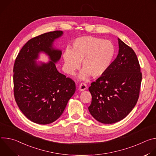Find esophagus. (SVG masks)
<instances>
[{"instance_id": "34e87169", "label": "esophagus", "mask_w": 156, "mask_h": 156, "mask_svg": "<svg viewBox=\"0 0 156 156\" xmlns=\"http://www.w3.org/2000/svg\"><path fill=\"white\" fill-rule=\"evenodd\" d=\"M87 89V86L85 83H81L79 86V90H80L81 91H83L84 90H86Z\"/></svg>"}]
</instances>
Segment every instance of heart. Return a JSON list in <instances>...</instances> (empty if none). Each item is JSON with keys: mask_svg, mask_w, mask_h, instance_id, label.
<instances>
[{"mask_svg": "<svg viewBox=\"0 0 156 156\" xmlns=\"http://www.w3.org/2000/svg\"><path fill=\"white\" fill-rule=\"evenodd\" d=\"M115 55V48L109 41L93 36L76 39L70 49H66L63 58L66 72L73 75L80 67L81 62L83 69L78 75L81 80L91 75L99 77L109 68Z\"/></svg>", "mask_w": 156, "mask_h": 156, "instance_id": "heart-1", "label": "heart"}]
</instances>
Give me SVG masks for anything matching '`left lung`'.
<instances>
[{
	"instance_id": "1",
	"label": "left lung",
	"mask_w": 156,
	"mask_h": 156,
	"mask_svg": "<svg viewBox=\"0 0 156 156\" xmlns=\"http://www.w3.org/2000/svg\"><path fill=\"white\" fill-rule=\"evenodd\" d=\"M119 53L107 70L91 83L88 107L98 122L112 124L125 118L135 106L142 80L135 52L118 38Z\"/></svg>"
}]
</instances>
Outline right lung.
I'll list each match as a JSON object with an SVG mask.
<instances>
[{
	"label": "right lung",
	"mask_w": 156,
	"mask_h": 156,
	"mask_svg": "<svg viewBox=\"0 0 156 156\" xmlns=\"http://www.w3.org/2000/svg\"><path fill=\"white\" fill-rule=\"evenodd\" d=\"M62 31L49 32L28 41L19 52L13 66L14 96L20 110L34 123L47 125L63 114L76 91L75 82L59 73L56 63L62 51L54 46ZM41 53L48 62H37Z\"/></svg>",
	"instance_id": "1"
}]
</instances>
